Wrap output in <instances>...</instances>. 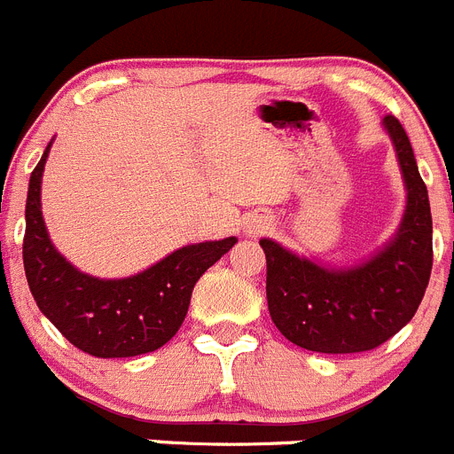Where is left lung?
Wrapping results in <instances>:
<instances>
[{
  "mask_svg": "<svg viewBox=\"0 0 454 454\" xmlns=\"http://www.w3.org/2000/svg\"><path fill=\"white\" fill-rule=\"evenodd\" d=\"M394 142L407 190L398 231L375 255L355 267H324L273 239L267 255V301L273 324L292 344L314 353H364L411 321L432 271V215L427 187L405 129L382 121Z\"/></svg>",
  "mask_w": 454,
  "mask_h": 454,
  "instance_id": "8db88e82",
  "label": "left lung"
}]
</instances>
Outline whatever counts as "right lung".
Here are the masks:
<instances>
[{
  "label": "right lung",
  "mask_w": 454,
  "mask_h": 454,
  "mask_svg": "<svg viewBox=\"0 0 454 454\" xmlns=\"http://www.w3.org/2000/svg\"><path fill=\"white\" fill-rule=\"evenodd\" d=\"M51 142L31 171L22 260L40 312L69 344L95 357H136L165 346L181 328L199 278L235 247V237L190 244L160 262L120 280L88 276L49 239L40 185Z\"/></svg>",
  "instance_id": "add662e5"
}]
</instances>
